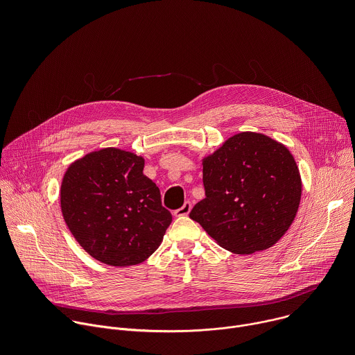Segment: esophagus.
Segmentation results:
<instances>
[{"instance_id": "esophagus-1", "label": "esophagus", "mask_w": 355, "mask_h": 355, "mask_svg": "<svg viewBox=\"0 0 355 355\" xmlns=\"http://www.w3.org/2000/svg\"><path fill=\"white\" fill-rule=\"evenodd\" d=\"M191 209H192V204H191L189 200H187L185 204H184L180 209L174 211V216H177V218H180V216H187V215L191 212Z\"/></svg>"}]
</instances>
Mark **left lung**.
I'll return each mask as SVG.
<instances>
[{
  "mask_svg": "<svg viewBox=\"0 0 355 355\" xmlns=\"http://www.w3.org/2000/svg\"><path fill=\"white\" fill-rule=\"evenodd\" d=\"M207 198L189 218L225 250L254 254L295 220L302 178L289 148L264 133L240 132L202 159Z\"/></svg>",
  "mask_w": 355,
  "mask_h": 355,
  "instance_id": "left-lung-1",
  "label": "left lung"
}]
</instances>
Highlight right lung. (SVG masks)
<instances>
[{
	"mask_svg": "<svg viewBox=\"0 0 355 355\" xmlns=\"http://www.w3.org/2000/svg\"><path fill=\"white\" fill-rule=\"evenodd\" d=\"M144 157L105 147L73 162L60 187L64 222L88 254L107 266L143 263L171 223L160 189L143 174Z\"/></svg>",
	"mask_w": 355,
	"mask_h": 355,
	"instance_id": "right-lung-1",
	"label": "right lung"
}]
</instances>
